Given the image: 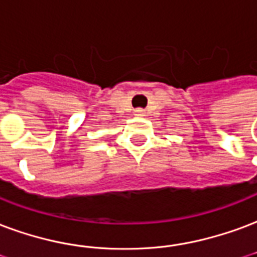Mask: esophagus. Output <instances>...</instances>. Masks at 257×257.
Masks as SVG:
<instances>
[{
    "label": "esophagus",
    "mask_w": 257,
    "mask_h": 257,
    "mask_svg": "<svg viewBox=\"0 0 257 257\" xmlns=\"http://www.w3.org/2000/svg\"><path fill=\"white\" fill-rule=\"evenodd\" d=\"M136 113H138L139 115H143V114H144V110H143V109H138V110H136Z\"/></svg>",
    "instance_id": "esophagus-1"
}]
</instances>
